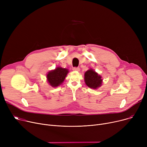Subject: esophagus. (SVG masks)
<instances>
[{"label": "esophagus", "mask_w": 147, "mask_h": 147, "mask_svg": "<svg viewBox=\"0 0 147 147\" xmlns=\"http://www.w3.org/2000/svg\"><path fill=\"white\" fill-rule=\"evenodd\" d=\"M73 70L74 71H80V68L79 67H74L73 68Z\"/></svg>", "instance_id": "34e87169"}]
</instances>
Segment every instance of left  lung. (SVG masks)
I'll return each instance as SVG.
<instances>
[{
  "mask_svg": "<svg viewBox=\"0 0 147 147\" xmlns=\"http://www.w3.org/2000/svg\"><path fill=\"white\" fill-rule=\"evenodd\" d=\"M84 80L86 86L90 89H97L102 86L103 79L101 75L92 68L89 69L84 74Z\"/></svg>",
  "mask_w": 147,
  "mask_h": 147,
  "instance_id": "obj_1",
  "label": "left lung"
}]
</instances>
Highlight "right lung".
I'll list each match as a JSON object with an SVG mask.
<instances>
[{"instance_id": "right-lung-1", "label": "right lung", "mask_w": 147, "mask_h": 147, "mask_svg": "<svg viewBox=\"0 0 147 147\" xmlns=\"http://www.w3.org/2000/svg\"><path fill=\"white\" fill-rule=\"evenodd\" d=\"M68 69L61 67H57L55 69H52L46 74V79L48 84L52 88H56L63 83L67 74Z\"/></svg>"}]
</instances>
